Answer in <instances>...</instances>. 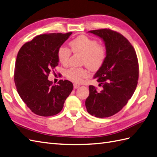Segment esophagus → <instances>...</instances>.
Returning a JSON list of instances; mask_svg holds the SVG:
<instances>
[{"label": "esophagus", "mask_w": 157, "mask_h": 157, "mask_svg": "<svg viewBox=\"0 0 157 157\" xmlns=\"http://www.w3.org/2000/svg\"><path fill=\"white\" fill-rule=\"evenodd\" d=\"M80 86V84H79V83H74V88H78V87H79Z\"/></svg>", "instance_id": "obj_1"}]
</instances>
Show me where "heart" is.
<instances>
[{
    "label": "heart",
    "instance_id": "b5f03b06",
    "mask_svg": "<svg viewBox=\"0 0 157 157\" xmlns=\"http://www.w3.org/2000/svg\"><path fill=\"white\" fill-rule=\"evenodd\" d=\"M71 49L74 53L83 55L82 64L86 65L90 70L98 71L102 66L107 56L106 49L104 45L98 43L96 39L84 35L78 36L70 43ZM71 51L65 45L57 49L58 60L63 65H67L70 61ZM67 79L79 83L87 77V70L83 67H71L65 73Z\"/></svg>",
    "mask_w": 157,
    "mask_h": 157
}]
</instances>
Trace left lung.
Listing matches in <instances>:
<instances>
[{
	"instance_id": "1",
	"label": "left lung",
	"mask_w": 157,
	"mask_h": 157,
	"mask_svg": "<svg viewBox=\"0 0 157 157\" xmlns=\"http://www.w3.org/2000/svg\"><path fill=\"white\" fill-rule=\"evenodd\" d=\"M89 33L103 39L107 56L94 77L103 90L99 92L90 86L86 107L96 117H110L122 110L136 90L139 74L138 58L133 46L119 33L109 29Z\"/></svg>"
}]
</instances>
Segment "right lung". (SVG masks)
<instances>
[{
  "label": "right lung",
  "instance_id": "add662e5",
  "mask_svg": "<svg viewBox=\"0 0 157 157\" xmlns=\"http://www.w3.org/2000/svg\"><path fill=\"white\" fill-rule=\"evenodd\" d=\"M72 33L36 36L21 47L17 54L14 80L23 101L35 114L54 116L60 112L74 88L68 80L53 85L50 72L58 65L57 49Z\"/></svg>",
  "mask_w": 157,
  "mask_h": 157
}]
</instances>
